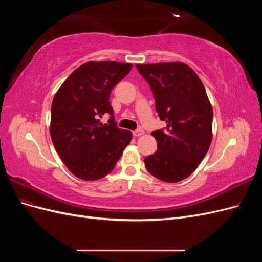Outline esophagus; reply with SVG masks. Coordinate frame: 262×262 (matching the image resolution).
<instances>
[{
    "label": "esophagus",
    "instance_id": "esophagus-1",
    "mask_svg": "<svg viewBox=\"0 0 262 262\" xmlns=\"http://www.w3.org/2000/svg\"><path fill=\"white\" fill-rule=\"evenodd\" d=\"M144 133V131L143 130H141V129H139V130H136V131H133V136L134 137H141L142 134Z\"/></svg>",
    "mask_w": 262,
    "mask_h": 262
}]
</instances>
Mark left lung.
Wrapping results in <instances>:
<instances>
[{
	"mask_svg": "<svg viewBox=\"0 0 262 262\" xmlns=\"http://www.w3.org/2000/svg\"><path fill=\"white\" fill-rule=\"evenodd\" d=\"M153 91L155 109L164 130L152 134L157 150L144 158L150 175L165 182L189 177L208 153L212 141L213 109L194 71L181 62L137 64Z\"/></svg>",
	"mask_w": 262,
	"mask_h": 262,
	"instance_id": "obj_1",
	"label": "left lung"
}]
</instances>
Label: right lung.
I'll use <instances>...</instances> for the list:
<instances>
[{"mask_svg": "<svg viewBox=\"0 0 262 262\" xmlns=\"http://www.w3.org/2000/svg\"><path fill=\"white\" fill-rule=\"evenodd\" d=\"M132 69L131 63L91 61L69 75L51 105L50 136L69 170L77 178L97 180L112 171L132 133L119 129L109 102L114 87ZM109 113L108 124L99 117Z\"/></svg>", "mask_w": 262, "mask_h": 262, "instance_id": "obj_1", "label": "right lung"}]
</instances>
